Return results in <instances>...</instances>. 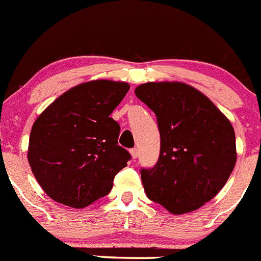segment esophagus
I'll return each mask as SVG.
<instances>
[{
    "label": "esophagus",
    "mask_w": 261,
    "mask_h": 261,
    "mask_svg": "<svg viewBox=\"0 0 261 261\" xmlns=\"http://www.w3.org/2000/svg\"><path fill=\"white\" fill-rule=\"evenodd\" d=\"M130 153H131V155H133L134 160H136V158L139 157V149H138V148H133V149L130 150Z\"/></svg>",
    "instance_id": "esophagus-1"
}]
</instances>
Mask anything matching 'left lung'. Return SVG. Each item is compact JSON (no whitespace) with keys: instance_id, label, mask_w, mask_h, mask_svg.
<instances>
[{"instance_id":"left-lung-1","label":"left lung","mask_w":261,"mask_h":261,"mask_svg":"<svg viewBox=\"0 0 261 261\" xmlns=\"http://www.w3.org/2000/svg\"><path fill=\"white\" fill-rule=\"evenodd\" d=\"M135 95L155 113L161 135L157 165L142 170L147 197L174 215L202 207L234 169L232 123L206 95L184 82H147Z\"/></svg>"}]
</instances>
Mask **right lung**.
Segmentation results:
<instances>
[{
    "instance_id": "right-lung-1",
    "label": "right lung",
    "mask_w": 261,
    "mask_h": 261,
    "mask_svg": "<svg viewBox=\"0 0 261 261\" xmlns=\"http://www.w3.org/2000/svg\"><path fill=\"white\" fill-rule=\"evenodd\" d=\"M130 85L94 80L72 87L35 121L28 162L50 198L84 208L107 196L113 179L130 160L118 145L119 125L111 113Z\"/></svg>"
}]
</instances>
